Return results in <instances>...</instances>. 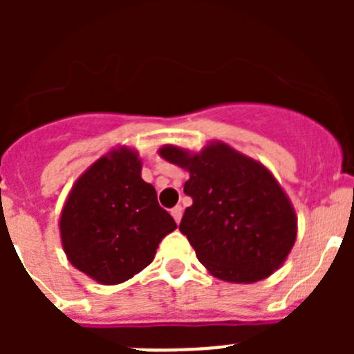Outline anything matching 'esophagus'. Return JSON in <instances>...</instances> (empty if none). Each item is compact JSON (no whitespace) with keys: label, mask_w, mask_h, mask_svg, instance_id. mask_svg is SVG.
Instances as JSON below:
<instances>
[{"label":"esophagus","mask_w":354,"mask_h":354,"mask_svg":"<svg viewBox=\"0 0 354 354\" xmlns=\"http://www.w3.org/2000/svg\"><path fill=\"white\" fill-rule=\"evenodd\" d=\"M171 216H174V220L179 223L180 218H183V207H180V205H175V207L171 209Z\"/></svg>","instance_id":"esophagus-1"}]
</instances>
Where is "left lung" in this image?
Listing matches in <instances>:
<instances>
[{
  "mask_svg": "<svg viewBox=\"0 0 354 354\" xmlns=\"http://www.w3.org/2000/svg\"><path fill=\"white\" fill-rule=\"evenodd\" d=\"M159 156L189 174L184 193L193 205L184 211L179 230L212 277L253 283L286 262L298 218L262 162L223 142L207 143L200 152L165 145Z\"/></svg>",
  "mask_w": 354,
  "mask_h": 354,
  "instance_id": "8db88e82",
  "label": "left lung"
}]
</instances>
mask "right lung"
Here are the masks:
<instances>
[{
  "instance_id": "add662e5",
  "label": "right lung",
  "mask_w": 354,
  "mask_h": 354,
  "mask_svg": "<svg viewBox=\"0 0 354 354\" xmlns=\"http://www.w3.org/2000/svg\"><path fill=\"white\" fill-rule=\"evenodd\" d=\"M177 223L142 179V159L117 147L97 159L74 183L60 216L62 246L81 273L117 286L145 270Z\"/></svg>"
}]
</instances>
